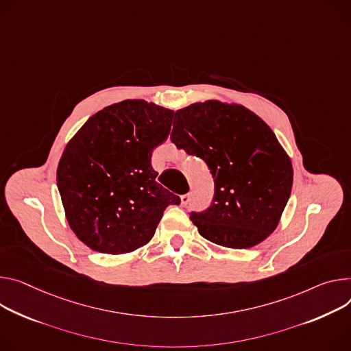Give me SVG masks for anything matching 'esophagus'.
I'll list each match as a JSON object with an SVG mask.
<instances>
[{"instance_id":"34e87169","label":"esophagus","mask_w":351,"mask_h":351,"mask_svg":"<svg viewBox=\"0 0 351 351\" xmlns=\"http://www.w3.org/2000/svg\"><path fill=\"white\" fill-rule=\"evenodd\" d=\"M189 202H190V195L187 193V195H182L180 196V204L184 207V206H187L189 204Z\"/></svg>"}]
</instances>
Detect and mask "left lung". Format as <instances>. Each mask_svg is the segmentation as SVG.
I'll list each match as a JSON object with an SVG mask.
<instances>
[{
	"label": "left lung",
	"mask_w": 351,
	"mask_h": 351,
	"mask_svg": "<svg viewBox=\"0 0 351 351\" xmlns=\"http://www.w3.org/2000/svg\"><path fill=\"white\" fill-rule=\"evenodd\" d=\"M172 143L204 159L215 195L190 219L213 243L247 249L278 226L293 187V164L273 130L256 113L217 99L176 110Z\"/></svg>",
	"instance_id": "obj_1"
}]
</instances>
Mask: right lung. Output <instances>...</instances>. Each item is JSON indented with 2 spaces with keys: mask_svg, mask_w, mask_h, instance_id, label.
Returning <instances> with one entry per match:
<instances>
[{
  "mask_svg": "<svg viewBox=\"0 0 351 351\" xmlns=\"http://www.w3.org/2000/svg\"><path fill=\"white\" fill-rule=\"evenodd\" d=\"M173 110L125 99L90 116L67 143L57 186L71 231L95 252L132 253L147 245L164 211L180 199L156 183L154 148L171 132Z\"/></svg>",
  "mask_w": 351,
  "mask_h": 351,
  "instance_id": "obj_1",
  "label": "right lung"
}]
</instances>
